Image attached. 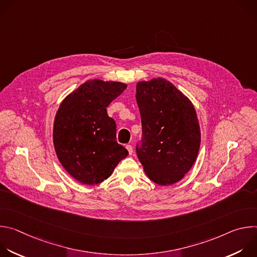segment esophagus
I'll return each mask as SVG.
<instances>
[{"mask_svg": "<svg viewBox=\"0 0 257 257\" xmlns=\"http://www.w3.org/2000/svg\"><path fill=\"white\" fill-rule=\"evenodd\" d=\"M126 149H127L129 155H132V154H133V148H132V145L127 144V145H126Z\"/></svg>", "mask_w": 257, "mask_h": 257, "instance_id": "34e87169", "label": "esophagus"}]
</instances>
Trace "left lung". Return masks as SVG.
Returning <instances> with one entry per match:
<instances>
[{
    "label": "left lung",
    "instance_id": "obj_1",
    "mask_svg": "<svg viewBox=\"0 0 257 257\" xmlns=\"http://www.w3.org/2000/svg\"><path fill=\"white\" fill-rule=\"evenodd\" d=\"M136 100L142 125L139 162L162 186L180 181L192 168L200 146V128L190 99L164 78L140 81Z\"/></svg>",
    "mask_w": 257,
    "mask_h": 257
}]
</instances>
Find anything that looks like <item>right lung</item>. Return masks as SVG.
<instances>
[{
  "mask_svg": "<svg viewBox=\"0 0 257 257\" xmlns=\"http://www.w3.org/2000/svg\"><path fill=\"white\" fill-rule=\"evenodd\" d=\"M126 87L122 82L88 80L66 96L58 109L55 151L64 169L82 184L101 183L128 156L116 140V122L106 113Z\"/></svg>",
  "mask_w": 257,
  "mask_h": 257,
  "instance_id": "1",
  "label": "right lung"
}]
</instances>
